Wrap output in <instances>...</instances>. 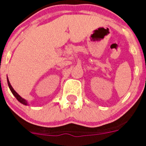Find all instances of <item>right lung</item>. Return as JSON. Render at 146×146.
Wrapping results in <instances>:
<instances>
[{
  "label": "right lung",
  "instance_id": "1",
  "mask_svg": "<svg viewBox=\"0 0 146 146\" xmlns=\"http://www.w3.org/2000/svg\"><path fill=\"white\" fill-rule=\"evenodd\" d=\"M7 82H8V86H9V87L10 90H11V93L13 94V95L15 96V98H16V99H17L18 101L20 102V103H22V104H25V105H27V104H28V102H27L26 100H25L24 99H23V98H22L21 96H20V95H19V94H18L17 93L16 91L14 90V88H12V86H11V84H10L9 81V79H8V77H7Z\"/></svg>",
  "mask_w": 146,
  "mask_h": 146
}]
</instances>
